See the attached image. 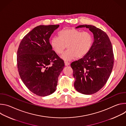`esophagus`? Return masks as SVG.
Returning a JSON list of instances; mask_svg holds the SVG:
<instances>
[{
	"label": "esophagus",
	"instance_id": "1",
	"mask_svg": "<svg viewBox=\"0 0 126 126\" xmlns=\"http://www.w3.org/2000/svg\"><path fill=\"white\" fill-rule=\"evenodd\" d=\"M64 63H65V65L66 66H69V65H70V63H69V62H66V61H65V62H64Z\"/></svg>",
	"mask_w": 126,
	"mask_h": 126
}]
</instances>
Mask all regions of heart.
Here are the masks:
<instances>
[{"instance_id": "b5f03b06", "label": "heart", "mask_w": 126, "mask_h": 126, "mask_svg": "<svg viewBox=\"0 0 126 126\" xmlns=\"http://www.w3.org/2000/svg\"><path fill=\"white\" fill-rule=\"evenodd\" d=\"M93 43L92 34L89 32H82L74 28L64 29L58 33V37H54L50 40V45L56 54L64 61L81 59L85 56L91 50Z\"/></svg>"}]
</instances>
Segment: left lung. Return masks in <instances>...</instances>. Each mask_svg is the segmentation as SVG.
I'll return each mask as SVG.
<instances>
[{
	"mask_svg": "<svg viewBox=\"0 0 126 126\" xmlns=\"http://www.w3.org/2000/svg\"><path fill=\"white\" fill-rule=\"evenodd\" d=\"M86 27L93 34L92 48L82 58L73 62L71 66L75 79L74 87L83 94L96 93L108 80L114 65L111 42L107 34L92 25H81L76 28Z\"/></svg>",
	"mask_w": 126,
	"mask_h": 126,
	"instance_id": "1",
	"label": "left lung"
}]
</instances>
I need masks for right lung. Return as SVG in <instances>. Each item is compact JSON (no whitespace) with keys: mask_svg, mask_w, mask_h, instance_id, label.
<instances>
[{"mask_svg":"<svg viewBox=\"0 0 126 126\" xmlns=\"http://www.w3.org/2000/svg\"><path fill=\"white\" fill-rule=\"evenodd\" d=\"M59 25H39L21 40L17 53L19 76L29 90L47 96L56 89L58 78L64 67L63 60L52 50L49 38Z\"/></svg>","mask_w":126,"mask_h":126,"instance_id":"obj_1","label":"right lung"}]
</instances>
